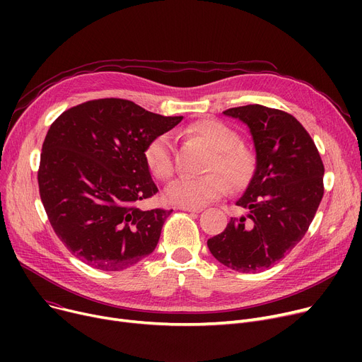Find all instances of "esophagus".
I'll list each match as a JSON object with an SVG mask.
<instances>
[{
  "instance_id": "1",
  "label": "esophagus",
  "mask_w": 362,
  "mask_h": 362,
  "mask_svg": "<svg viewBox=\"0 0 362 362\" xmlns=\"http://www.w3.org/2000/svg\"><path fill=\"white\" fill-rule=\"evenodd\" d=\"M182 211H189V213H201L204 208L202 206H177Z\"/></svg>"
}]
</instances>
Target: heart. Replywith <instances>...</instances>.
<instances>
[{"label":"heart","mask_w":362,"mask_h":362,"mask_svg":"<svg viewBox=\"0 0 362 362\" xmlns=\"http://www.w3.org/2000/svg\"><path fill=\"white\" fill-rule=\"evenodd\" d=\"M186 133L211 149L206 170H218L233 189L250 182L254 171V157L248 149L238 145L239 138L235 130L218 120L206 119L187 126ZM145 161L151 173L161 180L173 175V144L170 135H160L148 144ZM213 171L199 177H179L168 183L164 198L176 206H202L226 192L227 183L223 180L225 177Z\"/></svg>","instance_id":"heart-1"}]
</instances>
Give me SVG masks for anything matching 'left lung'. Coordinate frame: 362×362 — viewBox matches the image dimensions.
Instances as JSON below:
<instances>
[{
    "instance_id": "1",
    "label": "left lung",
    "mask_w": 362,
    "mask_h": 362,
    "mask_svg": "<svg viewBox=\"0 0 362 362\" xmlns=\"http://www.w3.org/2000/svg\"><path fill=\"white\" fill-rule=\"evenodd\" d=\"M250 129L255 170L236 201L245 214L208 239L213 257L240 273L272 267L307 233L322 194L325 165L308 132L291 114L252 104L223 111Z\"/></svg>"
}]
</instances>
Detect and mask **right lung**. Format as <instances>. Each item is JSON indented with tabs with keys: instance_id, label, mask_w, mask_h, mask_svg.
Here are the masks:
<instances>
[{
	"instance_id": "1",
	"label": "right lung",
	"mask_w": 362,
	"mask_h": 362,
	"mask_svg": "<svg viewBox=\"0 0 362 362\" xmlns=\"http://www.w3.org/2000/svg\"><path fill=\"white\" fill-rule=\"evenodd\" d=\"M182 119L104 98L76 105L51 124L37 183L55 235L76 258L122 272L156 250L173 210L136 206L158 192L145 149Z\"/></svg>"
}]
</instances>
